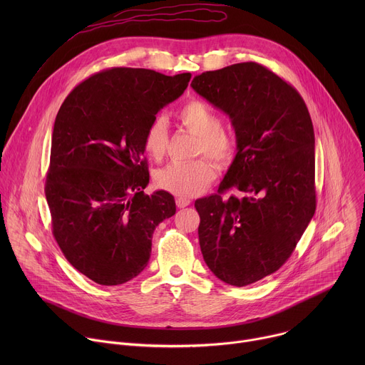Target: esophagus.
I'll use <instances>...</instances> for the list:
<instances>
[{"mask_svg":"<svg viewBox=\"0 0 365 365\" xmlns=\"http://www.w3.org/2000/svg\"><path fill=\"white\" fill-rule=\"evenodd\" d=\"M176 205H178V207H186L187 205H190V200L186 197H178Z\"/></svg>","mask_w":365,"mask_h":365,"instance_id":"1","label":"esophagus"}]
</instances>
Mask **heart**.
I'll return each mask as SVG.
<instances>
[{
  "instance_id": "b5f03b06",
  "label": "heart",
  "mask_w": 365,
  "mask_h": 365,
  "mask_svg": "<svg viewBox=\"0 0 365 365\" xmlns=\"http://www.w3.org/2000/svg\"><path fill=\"white\" fill-rule=\"evenodd\" d=\"M178 118L190 134L197 137L196 158L205 155L218 169H225L234 162L237 140L232 134L222 130L221 118L203 101L192 99L186 102L178 111ZM141 144L150 159L159 162L165 158L168 128L162 117H154L145 125ZM212 165L205 159L192 163H172L155 172L154 183L159 189L179 197H192L202 193L214 182L215 169Z\"/></svg>"
}]
</instances>
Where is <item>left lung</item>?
<instances>
[{"label": "left lung", "instance_id": "1", "mask_svg": "<svg viewBox=\"0 0 365 365\" xmlns=\"http://www.w3.org/2000/svg\"><path fill=\"white\" fill-rule=\"evenodd\" d=\"M190 86L230 115L238 150L218 193L195 202L200 251L220 280L248 286L287 262L315 214L314 125L300 93L255 62L203 72ZM230 188L245 197L222 198Z\"/></svg>", "mask_w": 365, "mask_h": 365}]
</instances>
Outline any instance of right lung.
<instances>
[{
	"label": "right lung",
	"mask_w": 365,
	"mask_h": 365,
	"mask_svg": "<svg viewBox=\"0 0 365 365\" xmlns=\"http://www.w3.org/2000/svg\"><path fill=\"white\" fill-rule=\"evenodd\" d=\"M190 76L101 71L75 86L56 115L44 185L51 232L68 262L98 284L138 276L155 227L176 214L169 192L144 193L150 175L141 138Z\"/></svg>",
	"instance_id": "1"
}]
</instances>
